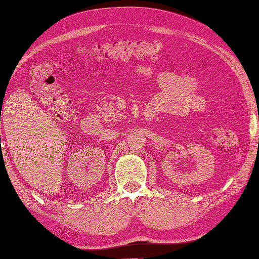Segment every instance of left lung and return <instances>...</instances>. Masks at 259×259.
Here are the masks:
<instances>
[{
  "label": "left lung",
  "mask_w": 259,
  "mask_h": 259,
  "mask_svg": "<svg viewBox=\"0 0 259 259\" xmlns=\"http://www.w3.org/2000/svg\"><path fill=\"white\" fill-rule=\"evenodd\" d=\"M258 142H259V141H258Z\"/></svg>",
  "instance_id": "left-lung-1"
}]
</instances>
